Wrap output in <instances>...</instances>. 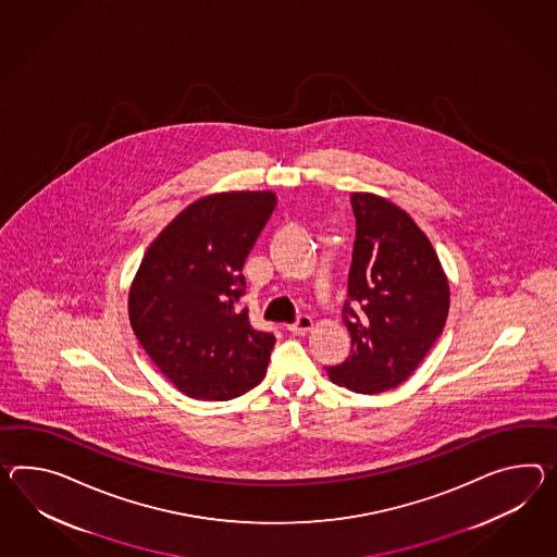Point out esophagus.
<instances>
[{
  "label": "esophagus",
  "instance_id": "obj_1",
  "mask_svg": "<svg viewBox=\"0 0 557 557\" xmlns=\"http://www.w3.org/2000/svg\"><path fill=\"white\" fill-rule=\"evenodd\" d=\"M312 327L313 320L310 315H299L298 322H296V324H289L287 330H289L292 334H296V336H301V334H308Z\"/></svg>",
  "mask_w": 557,
  "mask_h": 557
}]
</instances>
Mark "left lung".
<instances>
[{"instance_id":"left-lung-1","label":"left lung","mask_w":557,"mask_h":557,"mask_svg":"<svg viewBox=\"0 0 557 557\" xmlns=\"http://www.w3.org/2000/svg\"><path fill=\"white\" fill-rule=\"evenodd\" d=\"M356 242L344 324L352 354L327 379L352 393L396 388L441 336L450 306L448 277L426 233L405 209L374 193H352Z\"/></svg>"}]
</instances>
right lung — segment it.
I'll return each instance as SVG.
<instances>
[{
	"instance_id": "1",
	"label": "right lung",
	"mask_w": 557,
	"mask_h": 557,
	"mask_svg": "<svg viewBox=\"0 0 557 557\" xmlns=\"http://www.w3.org/2000/svg\"><path fill=\"white\" fill-rule=\"evenodd\" d=\"M277 205L273 190H223L187 205L149 245L128 320L150 360L197 400H230L265 376L275 338L249 324L245 259Z\"/></svg>"
}]
</instances>
